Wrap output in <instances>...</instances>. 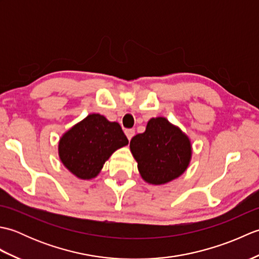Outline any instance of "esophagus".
Masks as SVG:
<instances>
[{
  "instance_id": "obj_1",
  "label": "esophagus",
  "mask_w": 259,
  "mask_h": 259,
  "mask_svg": "<svg viewBox=\"0 0 259 259\" xmlns=\"http://www.w3.org/2000/svg\"><path fill=\"white\" fill-rule=\"evenodd\" d=\"M124 134L126 136V138H128L129 140L133 139V137L135 136V130L134 129H125L124 130Z\"/></svg>"
}]
</instances>
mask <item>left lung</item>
<instances>
[{
  "label": "left lung",
  "mask_w": 259,
  "mask_h": 259,
  "mask_svg": "<svg viewBox=\"0 0 259 259\" xmlns=\"http://www.w3.org/2000/svg\"><path fill=\"white\" fill-rule=\"evenodd\" d=\"M130 149L141 177L152 185H162L179 177L191 157L188 137L161 117L149 120L145 133L131 139Z\"/></svg>",
  "instance_id": "8db88e82"
}]
</instances>
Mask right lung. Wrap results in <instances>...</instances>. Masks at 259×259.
<instances>
[{
  "label": "right lung",
  "mask_w": 259,
  "mask_h": 259,
  "mask_svg": "<svg viewBox=\"0 0 259 259\" xmlns=\"http://www.w3.org/2000/svg\"><path fill=\"white\" fill-rule=\"evenodd\" d=\"M128 138L118 122L93 113L75 124L60 140L59 155L63 164L81 179L96 177L103 163Z\"/></svg>",
  "instance_id": "obj_1"
}]
</instances>
